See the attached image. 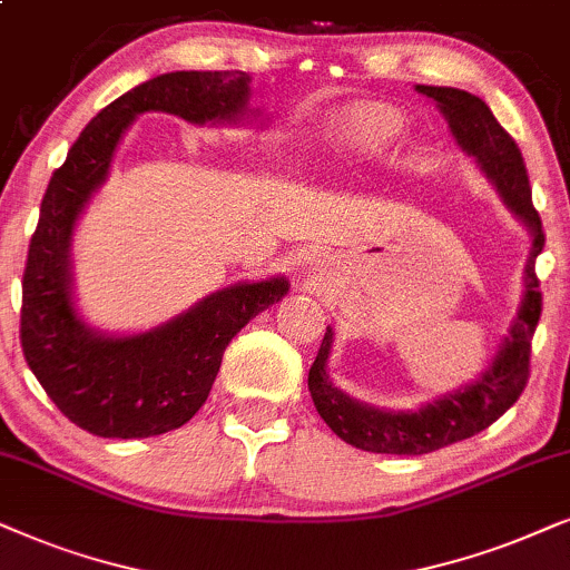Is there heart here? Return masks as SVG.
Returning <instances> with one entry per match:
<instances>
[{
	"mask_svg": "<svg viewBox=\"0 0 570 570\" xmlns=\"http://www.w3.org/2000/svg\"><path fill=\"white\" fill-rule=\"evenodd\" d=\"M399 111L381 104H354L336 117V142L348 156L377 158L401 138Z\"/></svg>",
	"mask_w": 570,
	"mask_h": 570,
	"instance_id": "obj_1",
	"label": "heart"
}]
</instances>
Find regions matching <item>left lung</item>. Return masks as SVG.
I'll use <instances>...</instances> for the list:
<instances>
[{"label": "left lung", "mask_w": 570, "mask_h": 570, "mask_svg": "<svg viewBox=\"0 0 570 570\" xmlns=\"http://www.w3.org/2000/svg\"><path fill=\"white\" fill-rule=\"evenodd\" d=\"M416 94L428 96L449 121L456 146L474 158L480 171L495 187L500 203L529 232V257L523 265V292L508 333L474 381L445 391L416 409H383L364 404L333 385L328 356L333 348V328H325L321 352L309 367V396L323 422L354 449L370 453H396L422 456L445 449L490 428L500 414L515 404L529 377L532 336L542 313L540 281L534 261L544 247L542 222L532 206L527 166L521 150L480 96L445 86H416Z\"/></svg>", "instance_id": "left-lung-1"}]
</instances>
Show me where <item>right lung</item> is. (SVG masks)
Returning <instances> with one entry per match:
<instances>
[{
  "label": "right lung",
  "mask_w": 570,
  "mask_h": 570,
  "mask_svg": "<svg viewBox=\"0 0 570 570\" xmlns=\"http://www.w3.org/2000/svg\"><path fill=\"white\" fill-rule=\"evenodd\" d=\"M249 82L239 70L156 75L98 111L49 181L22 276V354L59 412L98 438L164 435L193 420L229 341L289 292L284 273L234 281L132 333L96 328L75 292V232L132 121L164 111L197 127H263Z\"/></svg>",
  "instance_id": "obj_1"
}]
</instances>
